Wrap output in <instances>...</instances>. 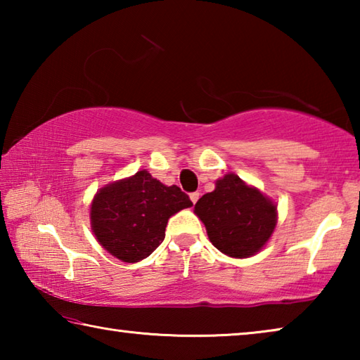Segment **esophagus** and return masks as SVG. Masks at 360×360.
I'll use <instances>...</instances> for the list:
<instances>
[{
    "label": "esophagus",
    "instance_id": "obj_1",
    "mask_svg": "<svg viewBox=\"0 0 360 360\" xmlns=\"http://www.w3.org/2000/svg\"><path fill=\"white\" fill-rule=\"evenodd\" d=\"M200 198V193L198 192H192L191 193V200H192V203H197V200Z\"/></svg>",
    "mask_w": 360,
    "mask_h": 360
}]
</instances>
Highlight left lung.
<instances>
[{
  "label": "left lung",
  "instance_id": "8db88e82",
  "mask_svg": "<svg viewBox=\"0 0 360 360\" xmlns=\"http://www.w3.org/2000/svg\"><path fill=\"white\" fill-rule=\"evenodd\" d=\"M195 214L214 248L238 259L259 252L276 225V206L235 174L219 179L195 205Z\"/></svg>",
  "mask_w": 360,
  "mask_h": 360
}]
</instances>
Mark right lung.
Masks as SVG:
<instances>
[{
	"instance_id": "obj_1",
	"label": "right lung",
	"mask_w": 360,
	"mask_h": 360,
	"mask_svg": "<svg viewBox=\"0 0 360 360\" xmlns=\"http://www.w3.org/2000/svg\"><path fill=\"white\" fill-rule=\"evenodd\" d=\"M188 206L191 198L178 186H163L143 169L95 195L92 230L109 254L133 264L160 246L168 219Z\"/></svg>"
}]
</instances>
